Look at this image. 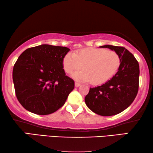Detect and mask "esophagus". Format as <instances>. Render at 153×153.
<instances>
[{"label":"esophagus","mask_w":153,"mask_h":153,"mask_svg":"<svg viewBox=\"0 0 153 153\" xmlns=\"http://www.w3.org/2000/svg\"><path fill=\"white\" fill-rule=\"evenodd\" d=\"M80 85H81V84H79V83H78V82H76V83H75V86H76V88H77V87H79Z\"/></svg>","instance_id":"34e87169"}]
</instances>
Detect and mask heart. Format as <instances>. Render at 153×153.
<instances>
[{
    "label": "heart",
    "instance_id": "b5f03b06",
    "mask_svg": "<svg viewBox=\"0 0 153 153\" xmlns=\"http://www.w3.org/2000/svg\"><path fill=\"white\" fill-rule=\"evenodd\" d=\"M65 71L68 74L79 70L73 77L77 80L91 81L93 84L108 82L118 71L120 58L117 52L104 48H84L67 53L62 59Z\"/></svg>",
    "mask_w": 153,
    "mask_h": 153
}]
</instances>
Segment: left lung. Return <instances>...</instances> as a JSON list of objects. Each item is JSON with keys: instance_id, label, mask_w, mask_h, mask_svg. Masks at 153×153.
Returning <instances> with one entry per match:
<instances>
[{"instance_id": "left-lung-1", "label": "left lung", "mask_w": 153, "mask_h": 153, "mask_svg": "<svg viewBox=\"0 0 153 153\" xmlns=\"http://www.w3.org/2000/svg\"><path fill=\"white\" fill-rule=\"evenodd\" d=\"M100 48L117 52L120 65L110 80L101 86L90 88L85 103L97 114L113 116L122 112L134 101L139 88V64L134 56L124 47L105 45Z\"/></svg>"}]
</instances>
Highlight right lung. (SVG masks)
Returning <instances> with one entry per match:
<instances>
[{"label":"right lung","instance_id":"1","mask_svg":"<svg viewBox=\"0 0 153 153\" xmlns=\"http://www.w3.org/2000/svg\"><path fill=\"white\" fill-rule=\"evenodd\" d=\"M69 50L43 44L28 48L18 57L13 69V81L17 99L26 110L48 115L64 105L75 86L62 65Z\"/></svg>","mask_w":153,"mask_h":153}]
</instances>
